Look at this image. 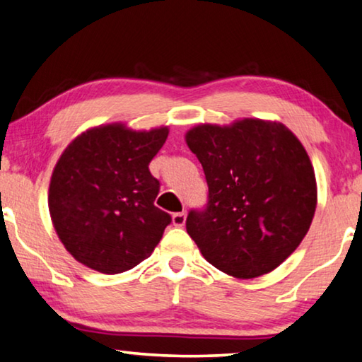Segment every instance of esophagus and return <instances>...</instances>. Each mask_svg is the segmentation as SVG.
Listing matches in <instances>:
<instances>
[{
  "instance_id": "esophagus-1",
  "label": "esophagus",
  "mask_w": 362,
  "mask_h": 362,
  "mask_svg": "<svg viewBox=\"0 0 362 362\" xmlns=\"http://www.w3.org/2000/svg\"><path fill=\"white\" fill-rule=\"evenodd\" d=\"M185 219H187V213L185 211L172 214V223H174V226H177V228H182V226L185 224Z\"/></svg>"
}]
</instances>
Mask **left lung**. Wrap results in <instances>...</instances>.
<instances>
[{
	"label": "left lung",
	"mask_w": 362,
	"mask_h": 362,
	"mask_svg": "<svg viewBox=\"0 0 362 362\" xmlns=\"http://www.w3.org/2000/svg\"><path fill=\"white\" fill-rule=\"evenodd\" d=\"M185 141L208 182L204 209H192L187 233L202 255L235 278L273 272L298 249L317 206L314 167L283 123L244 118L198 125Z\"/></svg>",
	"instance_id": "1"
}]
</instances>
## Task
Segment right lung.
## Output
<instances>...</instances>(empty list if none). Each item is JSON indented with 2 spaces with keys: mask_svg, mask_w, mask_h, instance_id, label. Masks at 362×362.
I'll list each match as a JSON object with an SVG mask.
<instances>
[{
  "mask_svg": "<svg viewBox=\"0 0 362 362\" xmlns=\"http://www.w3.org/2000/svg\"><path fill=\"white\" fill-rule=\"evenodd\" d=\"M169 128H90L68 144L53 169L48 209L62 244L99 273L132 269L154 252L170 214L154 206L159 180L149 163Z\"/></svg>",
  "mask_w": 362,
  "mask_h": 362,
  "instance_id": "add662e5",
  "label": "right lung"
}]
</instances>
